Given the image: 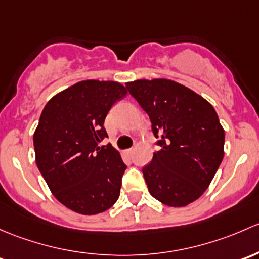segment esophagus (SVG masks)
I'll use <instances>...</instances> for the list:
<instances>
[{
	"label": "esophagus",
	"mask_w": 259,
	"mask_h": 259,
	"mask_svg": "<svg viewBox=\"0 0 259 259\" xmlns=\"http://www.w3.org/2000/svg\"><path fill=\"white\" fill-rule=\"evenodd\" d=\"M124 154H126L127 157H132V154H133V148L124 149Z\"/></svg>",
	"instance_id": "esophagus-1"
}]
</instances>
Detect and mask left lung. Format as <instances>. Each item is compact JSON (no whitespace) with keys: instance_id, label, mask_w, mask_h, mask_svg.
Listing matches in <instances>:
<instances>
[{"instance_id":"1","label":"left lung","mask_w":259,"mask_h":259,"mask_svg":"<svg viewBox=\"0 0 259 259\" xmlns=\"http://www.w3.org/2000/svg\"><path fill=\"white\" fill-rule=\"evenodd\" d=\"M126 89L158 140L159 151L142 168L149 193L166 206H187L208 188L225 154V131L214 108L170 79H138Z\"/></svg>"}]
</instances>
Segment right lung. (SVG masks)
<instances>
[{
    "instance_id": "right-lung-1",
    "label": "right lung",
    "mask_w": 259,
    "mask_h": 259,
    "mask_svg": "<svg viewBox=\"0 0 259 259\" xmlns=\"http://www.w3.org/2000/svg\"><path fill=\"white\" fill-rule=\"evenodd\" d=\"M127 91L118 82L82 81L52 97L33 135L36 163L53 196L86 215L111 208L127 166L103 127L108 111Z\"/></svg>"
}]
</instances>
